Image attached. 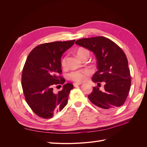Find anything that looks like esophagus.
<instances>
[{
	"instance_id": "34e87169",
	"label": "esophagus",
	"mask_w": 147,
	"mask_h": 147,
	"mask_svg": "<svg viewBox=\"0 0 147 147\" xmlns=\"http://www.w3.org/2000/svg\"><path fill=\"white\" fill-rule=\"evenodd\" d=\"M74 86H78V85H81L82 83H74Z\"/></svg>"
}]
</instances>
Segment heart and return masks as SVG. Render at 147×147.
Listing matches in <instances>:
<instances>
[{"label": "heart", "mask_w": 147, "mask_h": 147, "mask_svg": "<svg viewBox=\"0 0 147 147\" xmlns=\"http://www.w3.org/2000/svg\"><path fill=\"white\" fill-rule=\"evenodd\" d=\"M77 56L79 58H82V57L85 55L89 56V51L88 50L83 48H80L77 50ZM66 60L67 57H64V58L61 61V65L63 67L65 66L66 65ZM90 74V71L88 69H83L80 70H75L71 72L69 74V78L72 80L73 81L76 82L82 83L84 82L86 80L87 77Z\"/></svg>", "instance_id": "obj_1"}]
</instances>
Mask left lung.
<instances>
[{"mask_svg":"<svg viewBox=\"0 0 147 147\" xmlns=\"http://www.w3.org/2000/svg\"><path fill=\"white\" fill-rule=\"evenodd\" d=\"M75 43L94 53L97 60V71L92 80L100 85L105 82L103 90L93 88L88 99L102 110L111 112L124 104L131 87L130 70L126 55L121 48L104 37L84 38Z\"/></svg>","mask_w":147,"mask_h":147,"instance_id":"1","label":"left lung"}]
</instances>
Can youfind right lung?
I'll return each instance as SVG.
<instances>
[{"label": "right lung", "instance_id": "right-lung-1", "mask_svg": "<svg viewBox=\"0 0 147 147\" xmlns=\"http://www.w3.org/2000/svg\"><path fill=\"white\" fill-rule=\"evenodd\" d=\"M75 41L41 44L31 51L26 61L22 72V88L28 104L40 117L51 118L67 104L74 85L64 84L65 79L59 76L62 73L61 58ZM57 84H63V90L55 93L53 86Z\"/></svg>", "mask_w": 147, "mask_h": 147}]
</instances>
